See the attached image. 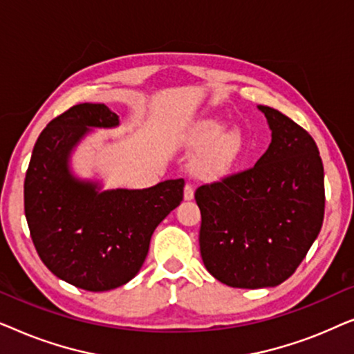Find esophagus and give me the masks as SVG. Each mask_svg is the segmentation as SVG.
I'll return each instance as SVG.
<instances>
[{
    "instance_id": "1",
    "label": "esophagus",
    "mask_w": 354,
    "mask_h": 354,
    "mask_svg": "<svg viewBox=\"0 0 354 354\" xmlns=\"http://www.w3.org/2000/svg\"><path fill=\"white\" fill-rule=\"evenodd\" d=\"M193 196H195V188H193L192 183H187L185 188H183V198H185L187 201L193 200Z\"/></svg>"
}]
</instances>
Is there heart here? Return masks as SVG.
<instances>
[{
  "label": "heart",
  "mask_w": 354,
  "mask_h": 354,
  "mask_svg": "<svg viewBox=\"0 0 354 354\" xmlns=\"http://www.w3.org/2000/svg\"><path fill=\"white\" fill-rule=\"evenodd\" d=\"M219 120H206L195 135V147L205 149L195 164V171L207 180L225 177L234 171L245 151V138L239 129L225 132Z\"/></svg>",
  "instance_id": "heart-1"
}]
</instances>
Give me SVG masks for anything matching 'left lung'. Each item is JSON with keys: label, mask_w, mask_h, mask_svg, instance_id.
I'll return each instance as SVG.
<instances>
[{"label": "left lung", "mask_w": 354, "mask_h": 354, "mask_svg": "<svg viewBox=\"0 0 354 354\" xmlns=\"http://www.w3.org/2000/svg\"><path fill=\"white\" fill-rule=\"evenodd\" d=\"M259 109L272 130L268 151L251 169L195 192L203 263L234 288L287 280L317 239L326 207L316 142L280 111Z\"/></svg>", "instance_id": "8db88e82"}]
</instances>
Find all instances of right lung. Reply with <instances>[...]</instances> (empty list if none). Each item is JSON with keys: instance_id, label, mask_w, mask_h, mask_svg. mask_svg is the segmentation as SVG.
<instances>
[{"instance_id": "1", "label": "right lung", "mask_w": 354, "mask_h": 354, "mask_svg": "<svg viewBox=\"0 0 354 354\" xmlns=\"http://www.w3.org/2000/svg\"><path fill=\"white\" fill-rule=\"evenodd\" d=\"M119 125L108 106H72L43 129L24 182V209L43 264L86 292L127 283L145 263L156 227L183 200V178L143 190L100 192L69 171L72 148L90 127Z\"/></svg>"}]
</instances>
